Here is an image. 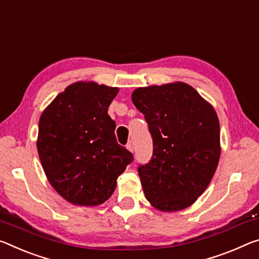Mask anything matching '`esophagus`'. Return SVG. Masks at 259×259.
Returning a JSON list of instances; mask_svg holds the SVG:
<instances>
[{
  "instance_id": "34e87169",
  "label": "esophagus",
  "mask_w": 259,
  "mask_h": 259,
  "mask_svg": "<svg viewBox=\"0 0 259 259\" xmlns=\"http://www.w3.org/2000/svg\"><path fill=\"white\" fill-rule=\"evenodd\" d=\"M126 149H128L130 152H134V149H135V147H134V143L130 141V142L128 143V144H126Z\"/></svg>"
}]
</instances>
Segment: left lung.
Returning <instances> with one entry per match:
<instances>
[{
	"label": "left lung",
	"instance_id": "obj_1",
	"mask_svg": "<svg viewBox=\"0 0 259 259\" xmlns=\"http://www.w3.org/2000/svg\"><path fill=\"white\" fill-rule=\"evenodd\" d=\"M131 99L144 114L153 141L151 160L138 166L146 199L163 212L190 206L218 167L220 126L214 108L181 81L138 88Z\"/></svg>",
	"mask_w": 259,
	"mask_h": 259
}]
</instances>
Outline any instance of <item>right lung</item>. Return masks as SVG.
<instances>
[{"mask_svg": "<svg viewBox=\"0 0 259 259\" xmlns=\"http://www.w3.org/2000/svg\"><path fill=\"white\" fill-rule=\"evenodd\" d=\"M117 88L77 81L39 121L38 153L49 183L65 200L96 206L107 200L134 155L116 141L108 107Z\"/></svg>", "mask_w": 259, "mask_h": 259, "instance_id": "1", "label": "right lung"}]
</instances>
